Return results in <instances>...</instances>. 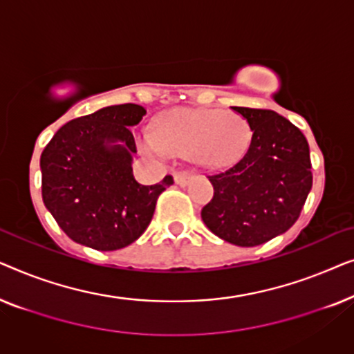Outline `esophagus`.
Segmentation results:
<instances>
[{
	"instance_id": "1",
	"label": "esophagus",
	"mask_w": 354,
	"mask_h": 354,
	"mask_svg": "<svg viewBox=\"0 0 354 354\" xmlns=\"http://www.w3.org/2000/svg\"><path fill=\"white\" fill-rule=\"evenodd\" d=\"M192 178H193V174H190V172H176V174H174V180H176L177 185H180V187L188 185V183L192 182Z\"/></svg>"
}]
</instances>
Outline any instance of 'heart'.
Here are the masks:
<instances>
[{
	"mask_svg": "<svg viewBox=\"0 0 354 354\" xmlns=\"http://www.w3.org/2000/svg\"><path fill=\"white\" fill-rule=\"evenodd\" d=\"M250 127L240 114L219 109L174 108L154 120V132L140 130L137 145L147 156L190 154L207 167L235 162L250 143Z\"/></svg>",
	"mask_w": 354,
	"mask_h": 354,
	"instance_id": "1",
	"label": "heart"
}]
</instances>
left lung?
<instances>
[{
	"label": "left lung",
	"instance_id": "left-lung-1",
	"mask_svg": "<svg viewBox=\"0 0 354 354\" xmlns=\"http://www.w3.org/2000/svg\"><path fill=\"white\" fill-rule=\"evenodd\" d=\"M232 109L253 135L234 166L209 176L214 196L201 209V219L232 245H263L299 217L313 187L309 145L301 130L275 111Z\"/></svg>",
	"mask_w": 354,
	"mask_h": 354
}]
</instances>
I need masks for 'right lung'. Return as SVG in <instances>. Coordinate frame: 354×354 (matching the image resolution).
<instances>
[{
	"label": "right lung",
	"instance_id": "obj_1",
	"mask_svg": "<svg viewBox=\"0 0 354 354\" xmlns=\"http://www.w3.org/2000/svg\"><path fill=\"white\" fill-rule=\"evenodd\" d=\"M147 109L125 103L62 125L40 158L41 196L57 225L75 243L114 251L147 230L158 196L174 180L142 185L132 172L137 153L129 127Z\"/></svg>",
	"mask_w": 354,
	"mask_h": 354
}]
</instances>
